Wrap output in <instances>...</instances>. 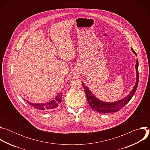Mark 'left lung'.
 I'll return each mask as SVG.
<instances>
[{
  "mask_svg": "<svg viewBox=\"0 0 150 150\" xmlns=\"http://www.w3.org/2000/svg\"><path fill=\"white\" fill-rule=\"evenodd\" d=\"M131 50L132 52L137 56V54L135 53V51L133 50L132 47H131ZM135 69H136L137 78H136L135 83L134 85L132 90L125 97L114 102H105L100 100L94 95V94L91 92V91L89 89V88L87 87L86 85L84 84L83 82H82L85 94H86L87 101L88 102V104L91 106V108L93 109L95 111L98 113H114V112H117L119 110H121L123 107L131 100L132 97L134 96L137 90L138 85V82H139L138 60H137V62H136Z\"/></svg>",
  "mask_w": 150,
  "mask_h": 150,
  "instance_id": "8db88e82",
  "label": "left lung"
}]
</instances>
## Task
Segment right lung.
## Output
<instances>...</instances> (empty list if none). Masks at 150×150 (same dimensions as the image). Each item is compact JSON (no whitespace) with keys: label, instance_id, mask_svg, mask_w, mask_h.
Returning <instances> with one entry per match:
<instances>
[{"label":"right lung","instance_id":"1","mask_svg":"<svg viewBox=\"0 0 150 150\" xmlns=\"http://www.w3.org/2000/svg\"><path fill=\"white\" fill-rule=\"evenodd\" d=\"M63 93H59L56 96L54 100H52L51 101L47 102L46 103H31L26 100L28 104L33 107L34 109H37L40 110H51L56 108L60 103H61L62 100Z\"/></svg>","mask_w":150,"mask_h":150}]
</instances>
